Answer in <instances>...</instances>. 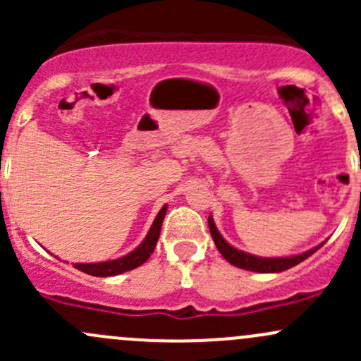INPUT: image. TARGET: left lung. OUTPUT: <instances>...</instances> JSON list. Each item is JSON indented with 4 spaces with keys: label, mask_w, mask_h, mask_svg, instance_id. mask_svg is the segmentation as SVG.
Wrapping results in <instances>:
<instances>
[{
    "label": "left lung",
    "mask_w": 361,
    "mask_h": 361,
    "mask_svg": "<svg viewBox=\"0 0 361 361\" xmlns=\"http://www.w3.org/2000/svg\"><path fill=\"white\" fill-rule=\"evenodd\" d=\"M207 224H209L211 238H213L214 245H216V248L221 253V257H224L227 262H231L232 265H235V267L245 269V271H253V272H283V271H286V269L295 267V265H297V264L304 262L305 258L311 257V255L314 253V251H318L323 245H325V243H322V245L316 246V248L305 251V253L295 255V257H281V258L255 257V255L245 253V251L235 250L234 246L228 245V243L225 241L224 238H221V234H220V232H218L216 225H214L213 218H211V216L207 218Z\"/></svg>",
    "instance_id": "1"
}]
</instances>
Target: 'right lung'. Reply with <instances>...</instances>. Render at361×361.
Instances as JSON below:
<instances>
[{
    "instance_id": "right-lung-1",
    "label": "right lung",
    "mask_w": 361,
    "mask_h": 361,
    "mask_svg": "<svg viewBox=\"0 0 361 361\" xmlns=\"http://www.w3.org/2000/svg\"><path fill=\"white\" fill-rule=\"evenodd\" d=\"M167 206H164L159 211V214L155 216L154 225L150 227V232L145 238V241L137 246L136 250L127 253L126 257L116 258V260H108V262H97V264H75V267L78 271L85 272V274L97 276V278H108V276H116L122 274V272L133 271V269L140 267L145 262L150 258V255L154 253L155 246H157L159 235H160V227H162V220L166 216Z\"/></svg>"
}]
</instances>
